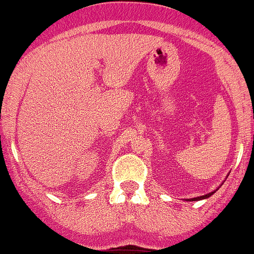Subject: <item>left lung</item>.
<instances>
[{"label": "left lung", "mask_w": 254, "mask_h": 254, "mask_svg": "<svg viewBox=\"0 0 254 254\" xmlns=\"http://www.w3.org/2000/svg\"><path fill=\"white\" fill-rule=\"evenodd\" d=\"M213 192H215V191H212V192H209V194H206V195H202V196H199V197H192V199H189V200H188V201H199V200H202V199H207V197H210V196H211V195L213 194Z\"/></svg>", "instance_id": "8db88e82"}]
</instances>
